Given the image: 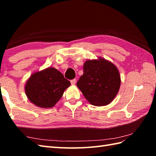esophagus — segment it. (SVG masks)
<instances>
[{
  "instance_id": "34e87169",
  "label": "esophagus",
  "mask_w": 156,
  "mask_h": 156,
  "mask_svg": "<svg viewBox=\"0 0 156 156\" xmlns=\"http://www.w3.org/2000/svg\"><path fill=\"white\" fill-rule=\"evenodd\" d=\"M70 82H71V84L74 85L76 84V79H72V80H70Z\"/></svg>"
}]
</instances>
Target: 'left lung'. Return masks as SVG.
Here are the masks:
<instances>
[{
  "label": "left lung",
  "mask_w": 156,
  "mask_h": 156,
  "mask_svg": "<svg viewBox=\"0 0 156 156\" xmlns=\"http://www.w3.org/2000/svg\"><path fill=\"white\" fill-rule=\"evenodd\" d=\"M84 74L76 85L84 97L94 106H104L113 100L120 88L121 78L117 67L105 59L87 60Z\"/></svg>",
  "instance_id": "left-lung-1"
}]
</instances>
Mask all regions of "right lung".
I'll return each instance as SVG.
<instances>
[{"label":"right lung","instance_id":"1","mask_svg":"<svg viewBox=\"0 0 156 156\" xmlns=\"http://www.w3.org/2000/svg\"><path fill=\"white\" fill-rule=\"evenodd\" d=\"M70 82L54 68L35 72L27 82L25 93L31 102L39 107L51 108L62 97Z\"/></svg>","mask_w":156,"mask_h":156}]
</instances>
